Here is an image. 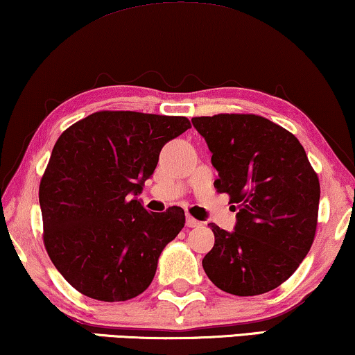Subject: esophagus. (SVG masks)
<instances>
[{
	"label": "esophagus",
	"mask_w": 355,
	"mask_h": 355,
	"mask_svg": "<svg viewBox=\"0 0 355 355\" xmlns=\"http://www.w3.org/2000/svg\"><path fill=\"white\" fill-rule=\"evenodd\" d=\"M186 225L189 227V229H194V227H199V225H200V222H199V220H196L194 217L186 216Z\"/></svg>",
	"instance_id": "esophagus-1"
}]
</instances>
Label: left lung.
I'll return each mask as SVG.
<instances>
[{
    "label": "left lung",
    "mask_w": 355,
    "mask_h": 355,
    "mask_svg": "<svg viewBox=\"0 0 355 355\" xmlns=\"http://www.w3.org/2000/svg\"><path fill=\"white\" fill-rule=\"evenodd\" d=\"M212 153L218 192L237 212L232 232L209 224L216 237L204 257L209 279L235 296L275 290L311 248L318 224L319 179L295 135L258 115L192 118Z\"/></svg>",
    "instance_id": "1"
}]
</instances>
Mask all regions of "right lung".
Masks as SVG:
<instances>
[{
  "instance_id": "1",
  "label": "right lung",
  "mask_w": 355,
  "mask_h": 355,
  "mask_svg": "<svg viewBox=\"0 0 355 355\" xmlns=\"http://www.w3.org/2000/svg\"><path fill=\"white\" fill-rule=\"evenodd\" d=\"M189 128L186 116L97 112L57 139L39 186L44 245L82 295L113 303L151 284L186 216L148 212L138 196L164 144Z\"/></svg>"
}]
</instances>
